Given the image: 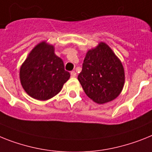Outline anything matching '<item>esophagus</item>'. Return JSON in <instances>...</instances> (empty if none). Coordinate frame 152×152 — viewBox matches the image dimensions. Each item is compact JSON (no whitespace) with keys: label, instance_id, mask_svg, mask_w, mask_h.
Returning <instances> with one entry per match:
<instances>
[{"label":"esophagus","instance_id":"obj_1","mask_svg":"<svg viewBox=\"0 0 152 152\" xmlns=\"http://www.w3.org/2000/svg\"><path fill=\"white\" fill-rule=\"evenodd\" d=\"M70 75H71V77H76V72L75 71H72V72H70Z\"/></svg>","mask_w":152,"mask_h":152}]
</instances>
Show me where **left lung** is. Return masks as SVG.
<instances>
[{
	"label": "left lung",
	"instance_id": "8db88e82",
	"mask_svg": "<svg viewBox=\"0 0 152 152\" xmlns=\"http://www.w3.org/2000/svg\"><path fill=\"white\" fill-rule=\"evenodd\" d=\"M78 80L91 100L96 104H105L121 93L125 80L124 69L111 48L100 42L86 53Z\"/></svg>",
	"mask_w": 152,
	"mask_h": 152
}]
</instances>
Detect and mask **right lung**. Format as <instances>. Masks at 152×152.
I'll return each mask as SVG.
<instances>
[{
  "label": "right lung",
  "mask_w": 152,
  "mask_h": 152,
  "mask_svg": "<svg viewBox=\"0 0 152 152\" xmlns=\"http://www.w3.org/2000/svg\"><path fill=\"white\" fill-rule=\"evenodd\" d=\"M53 45L42 42L29 53L20 69L21 86L34 99L47 100L58 94L69 79Z\"/></svg>",
  "instance_id": "1"
}]
</instances>
